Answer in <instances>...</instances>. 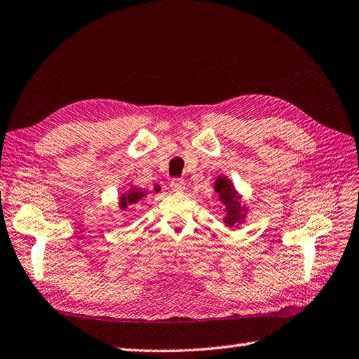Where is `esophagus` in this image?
<instances>
[{
    "mask_svg": "<svg viewBox=\"0 0 359 359\" xmlns=\"http://www.w3.org/2000/svg\"><path fill=\"white\" fill-rule=\"evenodd\" d=\"M170 189H172L173 191H182V190L186 189V182H184V180L173 178V180L170 181Z\"/></svg>",
    "mask_w": 359,
    "mask_h": 359,
    "instance_id": "obj_1",
    "label": "esophagus"
}]
</instances>
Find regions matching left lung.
Instances as JSON below:
<instances>
[{
	"instance_id": "left-lung-1",
	"label": "left lung",
	"mask_w": 359,
	"mask_h": 359,
	"mask_svg": "<svg viewBox=\"0 0 359 359\" xmlns=\"http://www.w3.org/2000/svg\"><path fill=\"white\" fill-rule=\"evenodd\" d=\"M215 184H216L215 190L217 191V195H219L221 201L225 205V210H226L225 224L234 225L236 222H239V219L242 217L241 203L238 201V195H236L231 182L226 178H217Z\"/></svg>"
}]
</instances>
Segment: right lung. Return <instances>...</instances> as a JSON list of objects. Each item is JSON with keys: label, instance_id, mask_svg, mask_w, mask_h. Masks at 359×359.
Listing matches in <instances>:
<instances>
[{"label": "right lung", "instance_id": "add662e5", "mask_svg": "<svg viewBox=\"0 0 359 359\" xmlns=\"http://www.w3.org/2000/svg\"><path fill=\"white\" fill-rule=\"evenodd\" d=\"M155 190H158V187H155ZM143 196H144V191L133 189V190H129L123 198H121L120 205H121V208H126V207L130 205V204H137L138 201L142 199Z\"/></svg>", "mask_w": 359, "mask_h": 359}]
</instances>
